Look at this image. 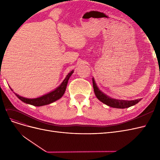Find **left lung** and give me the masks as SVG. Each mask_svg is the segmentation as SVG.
Wrapping results in <instances>:
<instances>
[{"label":"left lung","instance_id":"8db88e82","mask_svg":"<svg viewBox=\"0 0 160 160\" xmlns=\"http://www.w3.org/2000/svg\"><path fill=\"white\" fill-rule=\"evenodd\" d=\"M93 86L95 94L97 98H98V99L99 101H101L102 103H105V105H107L111 108H119V109L128 108L131 107V106H133L135 104H137L139 101H141V99L132 100V101H124V100H118V99H111L109 98L108 96L103 94L100 90H99L98 88L97 87L95 83L93 78Z\"/></svg>","mask_w":160,"mask_h":160}]
</instances>
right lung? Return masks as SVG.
Listing matches in <instances>:
<instances>
[{
    "label": "right lung",
    "mask_w": 160,
    "mask_h": 160,
    "mask_svg": "<svg viewBox=\"0 0 160 160\" xmlns=\"http://www.w3.org/2000/svg\"><path fill=\"white\" fill-rule=\"evenodd\" d=\"M72 73H73V71H71L67 75L66 78L62 82V83L60 85L59 88H57L55 90L51 92V93L41 97V98L36 99H27L22 98V97L17 94L15 95L19 99H21L24 103L30 104L34 106H42L51 103L52 102H54V101L59 99L63 95L67 88V83H68V80Z\"/></svg>",
    "instance_id": "1"
}]
</instances>
